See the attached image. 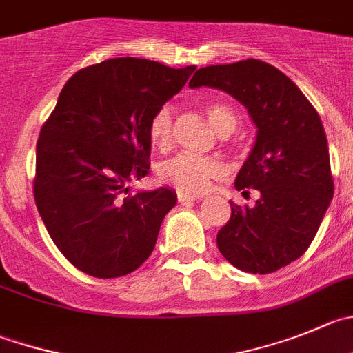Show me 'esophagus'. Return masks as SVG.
I'll list each match as a JSON object with an SVG mask.
<instances>
[{
    "label": "esophagus",
    "mask_w": 353,
    "mask_h": 353,
    "mask_svg": "<svg viewBox=\"0 0 353 353\" xmlns=\"http://www.w3.org/2000/svg\"><path fill=\"white\" fill-rule=\"evenodd\" d=\"M176 199H179V203H190V201L199 199V196H196V194L183 192V190H176Z\"/></svg>",
    "instance_id": "34e87169"
}]
</instances>
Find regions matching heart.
I'll return each instance as SVG.
<instances>
[{"label": "heart", "instance_id": "1", "mask_svg": "<svg viewBox=\"0 0 353 353\" xmlns=\"http://www.w3.org/2000/svg\"><path fill=\"white\" fill-rule=\"evenodd\" d=\"M208 119L220 135H230L236 132L239 117L232 107L214 102L206 105ZM174 109L171 103H163L154 110L149 119V139L154 147L164 150L173 142ZM225 173V166L214 157H201L192 154H176L157 168L161 182L170 183L179 190L189 194H201L210 187L211 180L220 179Z\"/></svg>", "mask_w": 353, "mask_h": 353}]
</instances>
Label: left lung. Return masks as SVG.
<instances>
[{"instance_id": "obj_1", "label": "left lung", "mask_w": 353, "mask_h": 353, "mask_svg": "<svg viewBox=\"0 0 353 353\" xmlns=\"http://www.w3.org/2000/svg\"><path fill=\"white\" fill-rule=\"evenodd\" d=\"M189 86L227 92L258 128L236 189L243 196L258 190L260 199L251 208L230 203V220L218 230V250L251 274L286 267L308 250L334 192L317 110L286 74L256 59L201 67Z\"/></svg>"}]
</instances>
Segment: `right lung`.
<instances>
[{"instance_id": "add662e5", "label": "right lung", "mask_w": 353, "mask_h": 353, "mask_svg": "<svg viewBox=\"0 0 353 353\" xmlns=\"http://www.w3.org/2000/svg\"><path fill=\"white\" fill-rule=\"evenodd\" d=\"M194 70L110 59L78 70L60 92L36 143L34 201L55 246L85 274L121 277L152 253L176 194H128V183L149 173L150 116Z\"/></svg>"}]
</instances>
